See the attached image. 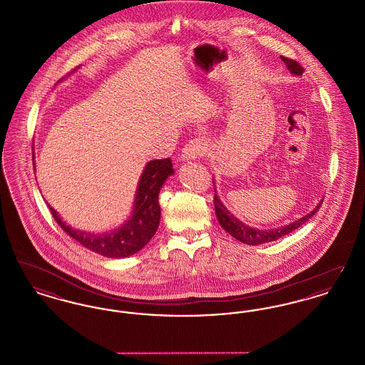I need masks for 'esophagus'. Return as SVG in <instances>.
<instances>
[{
  "mask_svg": "<svg viewBox=\"0 0 365 365\" xmlns=\"http://www.w3.org/2000/svg\"><path fill=\"white\" fill-rule=\"evenodd\" d=\"M208 150V143L204 138L191 139L190 142L183 148V158L185 160H195L198 157L205 156Z\"/></svg>",
  "mask_w": 365,
  "mask_h": 365,
  "instance_id": "34e87169",
  "label": "esophagus"
}]
</instances>
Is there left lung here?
Returning <instances> with one entry per match:
<instances>
[{"instance_id": "left-lung-1", "label": "left lung", "mask_w": 365, "mask_h": 365, "mask_svg": "<svg viewBox=\"0 0 365 365\" xmlns=\"http://www.w3.org/2000/svg\"><path fill=\"white\" fill-rule=\"evenodd\" d=\"M280 58L286 64L287 70H290L292 73L302 75L304 68L298 61H295L293 58H289V57H283V56H280ZM320 204L313 209L312 212H309L307 216L295 220L294 223H290L287 226L278 227V228H272V230H257V228H252V227L243 225L241 220L234 217V215L231 212H228L226 207L222 204L217 194H215V197H213L215 212H216V216H217V220H219L220 226L223 227L227 232L230 235H232L235 240H238L240 242L246 243V245H261V243L272 242V241H277L279 238L293 232L295 228L302 226L304 223H307L312 217L313 215L322 207Z\"/></svg>"}]
</instances>
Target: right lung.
<instances>
[{"instance_id":"1","label":"right lung","mask_w":365,"mask_h":365,"mask_svg":"<svg viewBox=\"0 0 365 365\" xmlns=\"http://www.w3.org/2000/svg\"><path fill=\"white\" fill-rule=\"evenodd\" d=\"M173 174L174 168L171 158L149 161L139 180L131 219L127 220L120 228L108 234H91L71 228L58 217L57 212L51 205L49 209L57 225L88 250L112 259L128 257L139 252L156 234L161 216L158 192L165 179Z\"/></svg>"}]
</instances>
